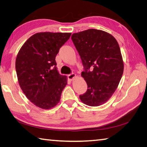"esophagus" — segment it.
Segmentation results:
<instances>
[{"mask_svg": "<svg viewBox=\"0 0 147 147\" xmlns=\"http://www.w3.org/2000/svg\"><path fill=\"white\" fill-rule=\"evenodd\" d=\"M75 77H76V74L74 73H72V74H70L68 75V78L70 80H73V78H75Z\"/></svg>", "mask_w": 147, "mask_h": 147, "instance_id": "esophagus-1", "label": "esophagus"}]
</instances>
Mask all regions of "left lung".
<instances>
[{"mask_svg":"<svg viewBox=\"0 0 147 147\" xmlns=\"http://www.w3.org/2000/svg\"><path fill=\"white\" fill-rule=\"evenodd\" d=\"M81 58L87 90L80 95L83 103L96 107L105 103L115 92L123 73V62L118 42L107 32L89 29L72 34Z\"/></svg>","mask_w":147,"mask_h":147,"instance_id":"8db88e82","label":"left lung"}]
</instances>
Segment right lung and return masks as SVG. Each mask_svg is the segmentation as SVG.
<instances>
[{"label": "right lung", "instance_id": "obj_1", "mask_svg": "<svg viewBox=\"0 0 147 147\" xmlns=\"http://www.w3.org/2000/svg\"><path fill=\"white\" fill-rule=\"evenodd\" d=\"M69 33H38L31 36L18 52L15 62L18 83L36 106L49 109L59 102L67 77L58 73L56 56L70 38Z\"/></svg>", "mask_w": 147, "mask_h": 147}]
</instances>
